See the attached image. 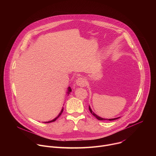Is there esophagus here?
I'll return each instance as SVG.
<instances>
[{"mask_svg":"<svg viewBox=\"0 0 156 156\" xmlns=\"http://www.w3.org/2000/svg\"><path fill=\"white\" fill-rule=\"evenodd\" d=\"M86 84V81L83 78L80 77L76 80V84L78 86H84Z\"/></svg>","mask_w":156,"mask_h":156,"instance_id":"esophagus-1","label":"esophagus"}]
</instances>
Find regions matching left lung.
<instances>
[{"label": "left lung", "mask_w": 156, "mask_h": 156, "mask_svg": "<svg viewBox=\"0 0 156 156\" xmlns=\"http://www.w3.org/2000/svg\"><path fill=\"white\" fill-rule=\"evenodd\" d=\"M89 109H90V111L91 112V113L98 119V120H116V119H119L120 117H117V118H114V119H104V118H102V117H100L99 116H98V115H96L93 111L92 110V109L91 108V107H90V106L89 105Z\"/></svg>", "instance_id": "8db88e82"}]
</instances>
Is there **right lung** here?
Instances as JSON below:
<instances>
[{
	"instance_id": "1",
	"label": "right lung",
	"mask_w": 156,
	"mask_h": 156,
	"mask_svg": "<svg viewBox=\"0 0 156 156\" xmlns=\"http://www.w3.org/2000/svg\"><path fill=\"white\" fill-rule=\"evenodd\" d=\"M72 91V89H71V87L69 86V87H68V91H67V94H69H69L70 93V92ZM63 107H62V110H61V111H60V114L57 116V117H55L54 119H53V120H51V121H49V122H45L44 123H51V122H54V121H55L58 117H59V116L62 114V112H63Z\"/></svg>"
}]
</instances>
